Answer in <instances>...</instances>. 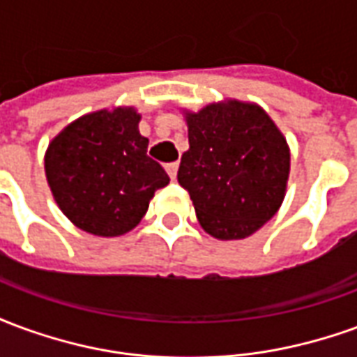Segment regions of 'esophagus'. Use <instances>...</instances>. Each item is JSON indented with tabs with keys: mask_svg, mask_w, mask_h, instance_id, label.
Instances as JSON below:
<instances>
[{
	"mask_svg": "<svg viewBox=\"0 0 357 357\" xmlns=\"http://www.w3.org/2000/svg\"><path fill=\"white\" fill-rule=\"evenodd\" d=\"M178 168H179L178 162L166 164V172H168V176H170L172 179H176V176H178Z\"/></svg>",
	"mask_w": 357,
	"mask_h": 357,
	"instance_id": "obj_1",
	"label": "esophagus"
}]
</instances>
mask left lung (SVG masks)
Returning <instances> with one entry per match:
<instances>
[{
    "label": "left lung",
    "mask_w": 357,
    "mask_h": 357,
    "mask_svg": "<svg viewBox=\"0 0 357 357\" xmlns=\"http://www.w3.org/2000/svg\"><path fill=\"white\" fill-rule=\"evenodd\" d=\"M189 149L178 181L202 229L218 241L247 239L275 216L291 172V149L256 102L225 99L183 110Z\"/></svg>",
    "instance_id": "left-lung-1"
}]
</instances>
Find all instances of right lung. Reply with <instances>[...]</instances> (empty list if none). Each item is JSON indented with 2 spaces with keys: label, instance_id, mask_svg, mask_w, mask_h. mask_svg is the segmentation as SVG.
Listing matches in <instances>:
<instances>
[{
  "label": "right lung",
  "instance_id": "obj_1",
  "mask_svg": "<svg viewBox=\"0 0 357 357\" xmlns=\"http://www.w3.org/2000/svg\"><path fill=\"white\" fill-rule=\"evenodd\" d=\"M133 107L88 112L65 126L45 151V178L61 212L78 229L120 237L145 216L168 174L147 156Z\"/></svg>",
  "mask_w": 357,
  "mask_h": 357
}]
</instances>
